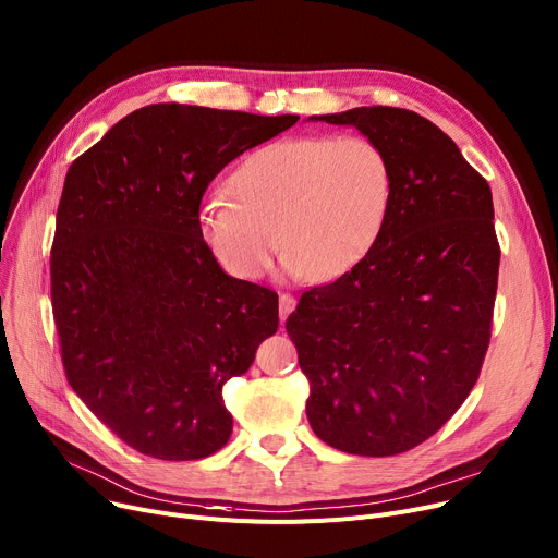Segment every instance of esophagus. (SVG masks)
<instances>
[{"label":"esophagus","instance_id":"esophagus-1","mask_svg":"<svg viewBox=\"0 0 558 558\" xmlns=\"http://www.w3.org/2000/svg\"><path fill=\"white\" fill-rule=\"evenodd\" d=\"M296 307V299L291 294H280V320L284 324L287 316L291 314V310Z\"/></svg>","mask_w":558,"mask_h":558}]
</instances>
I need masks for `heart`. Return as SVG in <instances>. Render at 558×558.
<instances>
[{"instance_id":"1","label":"heart","mask_w":558,"mask_h":558,"mask_svg":"<svg viewBox=\"0 0 558 558\" xmlns=\"http://www.w3.org/2000/svg\"><path fill=\"white\" fill-rule=\"evenodd\" d=\"M230 194L201 205L198 223L221 267L242 280L271 269L335 280L371 253L393 203V167L368 135L282 137L232 171Z\"/></svg>"}]
</instances>
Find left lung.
Wrapping results in <instances>:
<instances>
[{"label": "left lung", "instance_id": "obj_1", "mask_svg": "<svg viewBox=\"0 0 558 558\" xmlns=\"http://www.w3.org/2000/svg\"><path fill=\"white\" fill-rule=\"evenodd\" d=\"M385 146L393 203L355 269L303 291L287 318L328 446L391 457L441 429L475 387L493 326L500 242L484 175L414 110L312 117Z\"/></svg>", "mask_w": 558, "mask_h": 558}]
</instances>
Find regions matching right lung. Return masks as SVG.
I'll return each instance as SVG.
<instances>
[{
	"instance_id": "obj_1",
	"label": "right lung",
	"mask_w": 558,
	"mask_h": 558,
	"mask_svg": "<svg viewBox=\"0 0 558 558\" xmlns=\"http://www.w3.org/2000/svg\"><path fill=\"white\" fill-rule=\"evenodd\" d=\"M299 114L144 106L68 169L51 244L65 377L133 450L192 461L232 432L223 385L278 330V294L221 271L201 198L246 149Z\"/></svg>"
}]
</instances>
